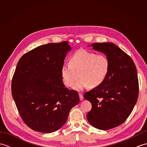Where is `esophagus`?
I'll use <instances>...</instances> for the list:
<instances>
[{"label": "esophagus", "mask_w": 147, "mask_h": 147, "mask_svg": "<svg viewBox=\"0 0 147 147\" xmlns=\"http://www.w3.org/2000/svg\"><path fill=\"white\" fill-rule=\"evenodd\" d=\"M79 96H80V100H83V95H82V93H79Z\"/></svg>", "instance_id": "obj_1"}]
</instances>
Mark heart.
<instances>
[{
  "label": "heart",
  "mask_w": 147,
  "mask_h": 147,
  "mask_svg": "<svg viewBox=\"0 0 147 147\" xmlns=\"http://www.w3.org/2000/svg\"><path fill=\"white\" fill-rule=\"evenodd\" d=\"M109 61L105 55L80 50L71 56L69 64L61 67V74L64 85L78 90L85 87L95 88L104 82L108 75Z\"/></svg>",
  "instance_id": "heart-1"
}]
</instances>
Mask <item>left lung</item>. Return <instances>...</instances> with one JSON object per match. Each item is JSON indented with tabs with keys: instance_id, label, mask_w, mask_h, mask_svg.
I'll return each mask as SVG.
<instances>
[{
	"instance_id": "1",
	"label": "left lung",
	"mask_w": 147,
	"mask_h": 147,
	"mask_svg": "<svg viewBox=\"0 0 147 147\" xmlns=\"http://www.w3.org/2000/svg\"><path fill=\"white\" fill-rule=\"evenodd\" d=\"M91 45L107 56L109 70L100 86L84 94L92 104L86 117L92 126L108 130L123 124L131 113L138 97V74L132 59L114 43Z\"/></svg>"
}]
</instances>
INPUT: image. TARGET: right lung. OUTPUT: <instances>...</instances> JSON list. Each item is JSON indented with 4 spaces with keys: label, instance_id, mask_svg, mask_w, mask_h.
I'll return each instance as SVG.
<instances>
[{
    "label": "right lung",
    "instance_id": "obj_1",
    "mask_svg": "<svg viewBox=\"0 0 147 147\" xmlns=\"http://www.w3.org/2000/svg\"><path fill=\"white\" fill-rule=\"evenodd\" d=\"M71 50L67 42L48 43L26 53L18 62L12 95L22 119L34 131L50 133L60 129L80 102L78 93L65 88L61 74Z\"/></svg>",
    "mask_w": 147,
    "mask_h": 147
}]
</instances>
